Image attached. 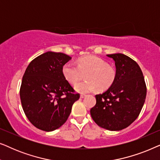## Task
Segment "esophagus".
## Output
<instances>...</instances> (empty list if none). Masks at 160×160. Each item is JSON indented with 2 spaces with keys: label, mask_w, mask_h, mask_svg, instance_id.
<instances>
[{
  "label": "esophagus",
  "mask_w": 160,
  "mask_h": 160,
  "mask_svg": "<svg viewBox=\"0 0 160 160\" xmlns=\"http://www.w3.org/2000/svg\"><path fill=\"white\" fill-rule=\"evenodd\" d=\"M85 97H86V95H83V94H82V95H80V98H85Z\"/></svg>",
  "instance_id": "34e87169"
}]
</instances>
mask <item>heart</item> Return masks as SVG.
<instances>
[{"label": "heart", "mask_w": 160, "mask_h": 160, "mask_svg": "<svg viewBox=\"0 0 160 160\" xmlns=\"http://www.w3.org/2000/svg\"><path fill=\"white\" fill-rule=\"evenodd\" d=\"M62 72L65 79L71 84H76L82 77V73L87 80L80 82L74 86L76 92L89 93L98 88L102 90L111 86L114 82L116 71L102 59L95 55L81 58L77 61V65L72 62H66L62 66Z\"/></svg>", "instance_id": "b5f03b06"}]
</instances>
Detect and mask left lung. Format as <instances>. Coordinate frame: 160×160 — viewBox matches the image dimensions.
I'll use <instances>...</instances> for the list:
<instances>
[{
  "label": "left lung",
  "instance_id": "obj_1",
  "mask_svg": "<svg viewBox=\"0 0 160 160\" xmlns=\"http://www.w3.org/2000/svg\"><path fill=\"white\" fill-rule=\"evenodd\" d=\"M115 62L116 77L109 88L96 95L90 114L98 126L119 131L138 117L146 96V86L138 63L124 54H107Z\"/></svg>",
  "mask_w": 160,
  "mask_h": 160
}]
</instances>
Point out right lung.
<instances>
[{
	"instance_id": "right-lung-1",
	"label": "right lung",
	"mask_w": 160,
	"mask_h": 160,
	"mask_svg": "<svg viewBox=\"0 0 160 160\" xmlns=\"http://www.w3.org/2000/svg\"><path fill=\"white\" fill-rule=\"evenodd\" d=\"M71 60L64 53L47 52L32 60L24 73L19 92L22 106L29 121L41 130L60 128L80 97L62 72Z\"/></svg>"
}]
</instances>
